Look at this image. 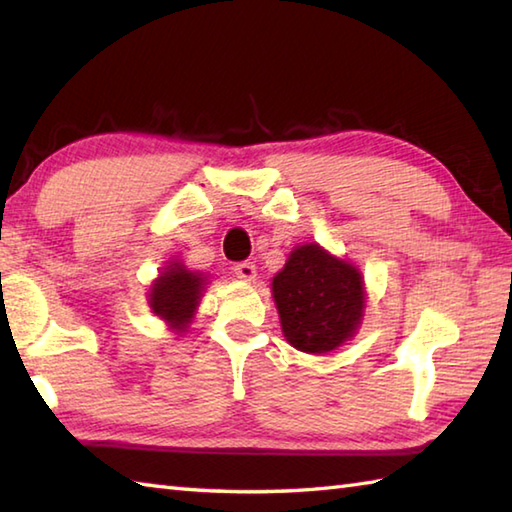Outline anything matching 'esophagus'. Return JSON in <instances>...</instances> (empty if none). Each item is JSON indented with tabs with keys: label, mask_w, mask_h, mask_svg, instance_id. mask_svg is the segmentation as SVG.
I'll use <instances>...</instances> for the list:
<instances>
[{
	"label": "esophagus",
	"mask_w": 512,
	"mask_h": 512,
	"mask_svg": "<svg viewBox=\"0 0 512 512\" xmlns=\"http://www.w3.org/2000/svg\"><path fill=\"white\" fill-rule=\"evenodd\" d=\"M233 273L237 279H244V281H253L257 277V270L253 262H239L233 266Z\"/></svg>",
	"instance_id": "34e87169"
}]
</instances>
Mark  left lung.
Returning <instances> with one entry per match:
<instances>
[{
  "mask_svg": "<svg viewBox=\"0 0 512 512\" xmlns=\"http://www.w3.org/2000/svg\"><path fill=\"white\" fill-rule=\"evenodd\" d=\"M273 297L286 341L308 354L332 352L350 341L365 310L358 268L319 244L292 250L273 279Z\"/></svg>",
  "mask_w": 512,
  "mask_h": 512,
  "instance_id": "left-lung-1",
  "label": "left lung"
}]
</instances>
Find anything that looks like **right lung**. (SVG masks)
<instances>
[{"label":"right lung","mask_w":512,"mask_h":512,"mask_svg":"<svg viewBox=\"0 0 512 512\" xmlns=\"http://www.w3.org/2000/svg\"><path fill=\"white\" fill-rule=\"evenodd\" d=\"M204 286V275L191 273L182 264L173 262L151 284L149 306L160 319L169 323L173 332H187L189 323L193 321V314L200 306Z\"/></svg>","instance_id":"right-lung-1"}]
</instances>
